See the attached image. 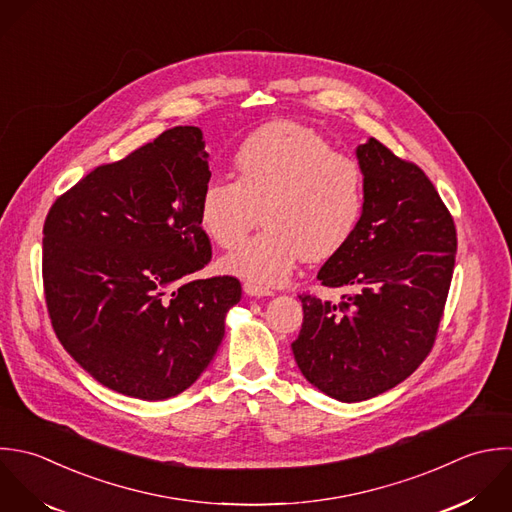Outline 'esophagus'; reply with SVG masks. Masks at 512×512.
I'll return each mask as SVG.
<instances>
[{"label": "esophagus", "instance_id": "obj_1", "mask_svg": "<svg viewBox=\"0 0 512 512\" xmlns=\"http://www.w3.org/2000/svg\"><path fill=\"white\" fill-rule=\"evenodd\" d=\"M243 291H245L249 297H271V295H273V291H271V289L261 287V285L251 283V281H247V283L243 285Z\"/></svg>", "mask_w": 512, "mask_h": 512}]
</instances>
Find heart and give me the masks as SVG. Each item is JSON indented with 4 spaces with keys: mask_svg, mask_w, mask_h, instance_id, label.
Wrapping results in <instances>:
<instances>
[{
    "mask_svg": "<svg viewBox=\"0 0 512 512\" xmlns=\"http://www.w3.org/2000/svg\"><path fill=\"white\" fill-rule=\"evenodd\" d=\"M235 169L237 179L211 177L203 185L201 227L223 249L253 229L259 209L265 229L223 259L225 271L277 285L301 257L325 261L351 241L363 215V171L317 131L269 123L239 145Z\"/></svg>",
    "mask_w": 512,
    "mask_h": 512,
    "instance_id": "1",
    "label": "heart"
}]
</instances>
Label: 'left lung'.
Segmentation results:
<instances>
[{
	"mask_svg": "<svg viewBox=\"0 0 512 512\" xmlns=\"http://www.w3.org/2000/svg\"><path fill=\"white\" fill-rule=\"evenodd\" d=\"M365 179L361 221L317 279L341 303L301 295L291 349L303 377L343 403L377 397L431 353L449 295L457 231L421 167L375 137L357 147Z\"/></svg>",
	"mask_w": 512,
	"mask_h": 512,
	"instance_id": "1",
	"label": "left lung"
}]
</instances>
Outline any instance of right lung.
<instances>
[{"label":"right lung","instance_id":"right-lung-1","mask_svg":"<svg viewBox=\"0 0 512 512\" xmlns=\"http://www.w3.org/2000/svg\"><path fill=\"white\" fill-rule=\"evenodd\" d=\"M209 177L201 129L173 127L93 169L47 213L43 289L53 331L73 361L115 393L175 397L223 341L241 283L191 281L211 259L199 221Z\"/></svg>","mask_w":512,"mask_h":512}]
</instances>
